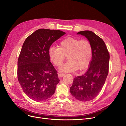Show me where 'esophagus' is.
Segmentation results:
<instances>
[{"mask_svg": "<svg viewBox=\"0 0 126 126\" xmlns=\"http://www.w3.org/2000/svg\"><path fill=\"white\" fill-rule=\"evenodd\" d=\"M65 75L64 74H63V73H59L58 74V77H63V76Z\"/></svg>", "mask_w": 126, "mask_h": 126, "instance_id": "34e87169", "label": "esophagus"}]
</instances>
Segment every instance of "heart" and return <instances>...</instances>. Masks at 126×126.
Here are the masks:
<instances>
[{"label": "heart", "mask_w": 126, "mask_h": 126, "mask_svg": "<svg viewBox=\"0 0 126 126\" xmlns=\"http://www.w3.org/2000/svg\"><path fill=\"white\" fill-rule=\"evenodd\" d=\"M49 57L55 66H60L67 55L69 60L60 68L62 72L82 70L88 66L93 55V48L89 41L68 37L61 41L59 47H51Z\"/></svg>", "instance_id": "obj_1"}]
</instances>
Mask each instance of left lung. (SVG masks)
<instances>
[{"label": "left lung", "mask_w": 126, "mask_h": 126, "mask_svg": "<svg viewBox=\"0 0 126 126\" xmlns=\"http://www.w3.org/2000/svg\"><path fill=\"white\" fill-rule=\"evenodd\" d=\"M77 35L85 36L90 42L93 55L87 71L74 79L70 91L78 100L87 101L96 98L104 85L108 74L110 56L104 40L93 32L81 31Z\"/></svg>", "instance_id": "8db88e82"}]
</instances>
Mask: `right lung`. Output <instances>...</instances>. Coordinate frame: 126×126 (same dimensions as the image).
<instances>
[{"instance_id": "add662e5", "label": "right lung", "mask_w": 126, "mask_h": 126, "mask_svg": "<svg viewBox=\"0 0 126 126\" xmlns=\"http://www.w3.org/2000/svg\"><path fill=\"white\" fill-rule=\"evenodd\" d=\"M65 33L59 30L40 29L22 45L18 60V79L25 94L33 100H46L55 92L60 80L48 52L51 45Z\"/></svg>"}]
</instances>
